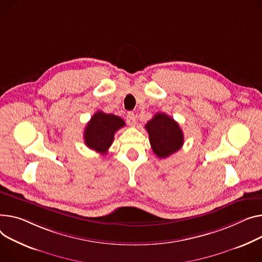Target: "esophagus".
<instances>
[{"mask_svg": "<svg viewBox=\"0 0 262 262\" xmlns=\"http://www.w3.org/2000/svg\"><path fill=\"white\" fill-rule=\"evenodd\" d=\"M126 121H127V123L130 125V126H135V124H136V116H135V114L133 113V112H129L127 115H126Z\"/></svg>", "mask_w": 262, "mask_h": 262, "instance_id": "34e87169", "label": "esophagus"}]
</instances>
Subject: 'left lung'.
<instances>
[{
	"instance_id": "1",
	"label": "left lung",
	"mask_w": 262,
	"mask_h": 262,
	"mask_svg": "<svg viewBox=\"0 0 262 262\" xmlns=\"http://www.w3.org/2000/svg\"><path fill=\"white\" fill-rule=\"evenodd\" d=\"M145 128L152 151L159 158H167L183 145L182 129L175 120L164 113L156 114L147 122Z\"/></svg>"
}]
</instances>
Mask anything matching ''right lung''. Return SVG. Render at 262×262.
Instances as JSON below:
<instances>
[{
    "instance_id": "1",
    "label": "right lung",
    "mask_w": 262,
    "mask_h": 262,
    "mask_svg": "<svg viewBox=\"0 0 262 262\" xmlns=\"http://www.w3.org/2000/svg\"><path fill=\"white\" fill-rule=\"evenodd\" d=\"M124 125V120L120 117L97 112L85 127L84 142L97 152L101 155L106 154L113 144L115 133Z\"/></svg>"
}]
</instances>
